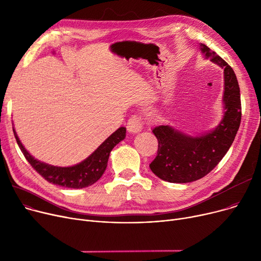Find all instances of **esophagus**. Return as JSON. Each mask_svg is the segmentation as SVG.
Listing matches in <instances>:
<instances>
[{"label": "esophagus", "instance_id": "1", "mask_svg": "<svg viewBox=\"0 0 261 261\" xmlns=\"http://www.w3.org/2000/svg\"><path fill=\"white\" fill-rule=\"evenodd\" d=\"M143 122L138 115H132L127 122V130L130 133H138L142 130Z\"/></svg>", "mask_w": 261, "mask_h": 261}]
</instances>
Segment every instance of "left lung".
<instances>
[{
	"label": "left lung",
	"instance_id": "left-lung-1",
	"mask_svg": "<svg viewBox=\"0 0 261 261\" xmlns=\"http://www.w3.org/2000/svg\"><path fill=\"white\" fill-rule=\"evenodd\" d=\"M200 46L205 57L223 68L224 115L216 129L199 136L170 126L153 128L159 149L149 167L160 179L170 183L194 182L210 173L228 151L241 121L240 88L235 72L210 47L202 43Z\"/></svg>",
	"mask_w": 261,
	"mask_h": 261
}]
</instances>
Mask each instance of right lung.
Returning <instances> with one entry per match:
<instances>
[{"mask_svg":"<svg viewBox=\"0 0 261 261\" xmlns=\"http://www.w3.org/2000/svg\"><path fill=\"white\" fill-rule=\"evenodd\" d=\"M13 134L25 159L47 182L67 188H85L100 179L107 168L110 152L126 138V128L117 129L89 158L71 167H57L36 160L22 145L15 129Z\"/></svg>","mask_w":261,"mask_h":261,"instance_id":"1","label":"right lung"}]
</instances>
